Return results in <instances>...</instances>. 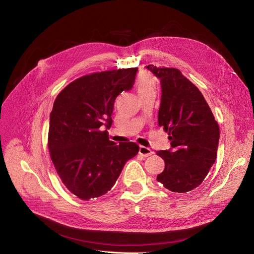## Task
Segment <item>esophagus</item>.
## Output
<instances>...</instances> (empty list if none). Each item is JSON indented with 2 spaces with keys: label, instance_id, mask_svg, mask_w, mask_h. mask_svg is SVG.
Wrapping results in <instances>:
<instances>
[{
  "label": "esophagus",
  "instance_id": "esophagus-1",
  "mask_svg": "<svg viewBox=\"0 0 254 254\" xmlns=\"http://www.w3.org/2000/svg\"><path fill=\"white\" fill-rule=\"evenodd\" d=\"M139 153L144 156V157H148L149 155L153 154V151L148 148V147H145V146H140V149H139Z\"/></svg>",
  "mask_w": 254,
  "mask_h": 254
}]
</instances>
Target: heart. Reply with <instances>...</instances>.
<instances>
[{
    "label": "heart",
    "instance_id": "b5f03b06",
    "mask_svg": "<svg viewBox=\"0 0 254 254\" xmlns=\"http://www.w3.org/2000/svg\"><path fill=\"white\" fill-rule=\"evenodd\" d=\"M135 87L140 97L146 92L149 91H155L156 90V82L153 76L147 72H141L138 74L136 81H135Z\"/></svg>",
    "mask_w": 254,
    "mask_h": 254
}]
</instances>
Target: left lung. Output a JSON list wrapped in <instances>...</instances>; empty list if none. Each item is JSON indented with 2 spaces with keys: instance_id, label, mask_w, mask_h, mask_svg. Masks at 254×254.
<instances>
[{
  "instance_id": "left-lung-1",
  "label": "left lung",
  "mask_w": 254,
  "mask_h": 254,
  "mask_svg": "<svg viewBox=\"0 0 254 254\" xmlns=\"http://www.w3.org/2000/svg\"><path fill=\"white\" fill-rule=\"evenodd\" d=\"M147 69L161 79L158 126L172 147L156 151L165 161L156 179L173 192H189L202 184L216 161L219 126L202 92L178 69L153 64Z\"/></svg>"
}]
</instances>
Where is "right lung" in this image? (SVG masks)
<instances>
[{
	"label": "right lung",
	"instance_id": "obj_1",
	"mask_svg": "<svg viewBox=\"0 0 254 254\" xmlns=\"http://www.w3.org/2000/svg\"><path fill=\"white\" fill-rule=\"evenodd\" d=\"M138 68L88 74L66 85L50 113L48 149L62 182L70 192L88 201L108 192L124 166L134 157V142L116 145L107 128L112 125L117 96L129 90ZM106 127L102 131L100 127Z\"/></svg>",
	"mask_w": 254,
	"mask_h": 254
}]
</instances>
